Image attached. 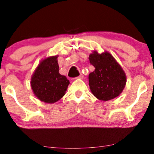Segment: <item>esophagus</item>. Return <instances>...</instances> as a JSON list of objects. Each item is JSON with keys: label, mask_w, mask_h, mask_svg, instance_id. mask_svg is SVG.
Listing matches in <instances>:
<instances>
[{"label": "esophagus", "mask_w": 154, "mask_h": 154, "mask_svg": "<svg viewBox=\"0 0 154 154\" xmlns=\"http://www.w3.org/2000/svg\"><path fill=\"white\" fill-rule=\"evenodd\" d=\"M83 77H84V76H83V75H82V74H80L79 77H77V79H83Z\"/></svg>", "instance_id": "esophagus-1"}]
</instances>
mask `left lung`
<instances>
[{
	"label": "left lung",
	"instance_id": "left-lung-1",
	"mask_svg": "<svg viewBox=\"0 0 154 154\" xmlns=\"http://www.w3.org/2000/svg\"><path fill=\"white\" fill-rule=\"evenodd\" d=\"M95 67L89 74V85L92 95L102 101H108L122 93L126 85V75L116 59L108 51L99 54L96 50L89 56Z\"/></svg>",
	"mask_w": 154,
	"mask_h": 154
}]
</instances>
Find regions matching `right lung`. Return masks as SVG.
<instances>
[{
	"label": "right lung",
	"instance_id": "1",
	"mask_svg": "<svg viewBox=\"0 0 154 154\" xmlns=\"http://www.w3.org/2000/svg\"><path fill=\"white\" fill-rule=\"evenodd\" d=\"M57 56L42 59L31 76V87L39 100L52 104L65 95L69 81L59 74Z\"/></svg>",
	"mask_w": 154,
	"mask_h": 154
}]
</instances>
